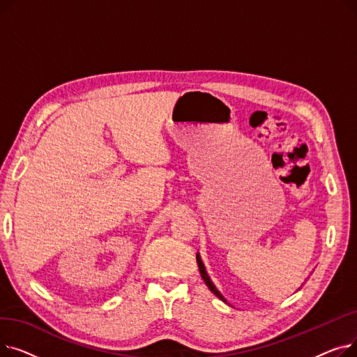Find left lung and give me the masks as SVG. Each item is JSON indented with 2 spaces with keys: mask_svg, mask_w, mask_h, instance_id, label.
I'll return each instance as SVG.
<instances>
[{
  "mask_svg": "<svg viewBox=\"0 0 357 357\" xmlns=\"http://www.w3.org/2000/svg\"><path fill=\"white\" fill-rule=\"evenodd\" d=\"M197 264H198V268H199V273H201V276H202V279H204V282H205V285H207L208 288H210V291L215 295V296H218L221 301H224V303H227L226 299H224V296L220 294V291L215 288V285L213 284V280L210 279V276H208V273H207V271H205V266H204V264H202V260H201V256H199V253H197Z\"/></svg>",
  "mask_w": 357,
  "mask_h": 357,
  "instance_id": "1",
  "label": "left lung"
}]
</instances>
